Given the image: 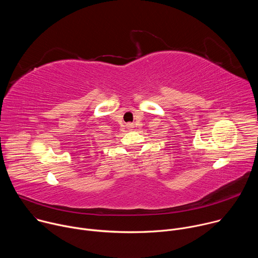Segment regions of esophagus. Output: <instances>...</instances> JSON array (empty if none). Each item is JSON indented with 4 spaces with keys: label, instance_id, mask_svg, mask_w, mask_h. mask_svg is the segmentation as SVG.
I'll list each match as a JSON object with an SVG mask.
<instances>
[{
    "label": "esophagus",
    "instance_id": "obj_1",
    "mask_svg": "<svg viewBox=\"0 0 258 258\" xmlns=\"http://www.w3.org/2000/svg\"><path fill=\"white\" fill-rule=\"evenodd\" d=\"M133 127H134V125H133V124H132V123H128V124H127V128H130V130H132V128H133Z\"/></svg>",
    "mask_w": 258,
    "mask_h": 258
}]
</instances>
